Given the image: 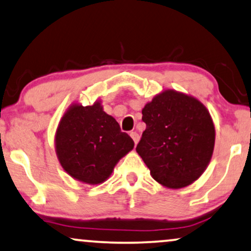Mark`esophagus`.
Returning <instances> with one entry per match:
<instances>
[{"mask_svg": "<svg viewBox=\"0 0 251 251\" xmlns=\"http://www.w3.org/2000/svg\"><path fill=\"white\" fill-rule=\"evenodd\" d=\"M129 135H131V138L133 139V141H134L135 146L138 145V142H139V140H140V136H139L138 133H136V132H131V133H129Z\"/></svg>", "mask_w": 251, "mask_h": 251, "instance_id": "1", "label": "esophagus"}]
</instances>
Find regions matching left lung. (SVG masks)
Here are the masks:
<instances>
[{"label":"left lung","instance_id":"left-lung-1","mask_svg":"<svg viewBox=\"0 0 251 251\" xmlns=\"http://www.w3.org/2000/svg\"><path fill=\"white\" fill-rule=\"evenodd\" d=\"M142 120L147 127L136 152L157 182L179 189L203 175L213 153L216 129L200 100L164 89L145 105Z\"/></svg>","mask_w":251,"mask_h":251}]
</instances>
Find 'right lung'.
<instances>
[{"instance_id":"1","label":"right lung","mask_w":251,"mask_h":251,"mask_svg":"<svg viewBox=\"0 0 251 251\" xmlns=\"http://www.w3.org/2000/svg\"><path fill=\"white\" fill-rule=\"evenodd\" d=\"M134 148L131 136L120 131L112 116L103 111L101 100L66 109L55 133V150L62 168L73 179L100 185L117 163Z\"/></svg>"}]
</instances>
